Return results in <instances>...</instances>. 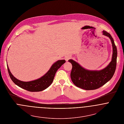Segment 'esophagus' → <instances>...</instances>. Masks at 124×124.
Returning a JSON list of instances; mask_svg holds the SVG:
<instances>
[{
    "label": "esophagus",
    "mask_w": 124,
    "mask_h": 124,
    "mask_svg": "<svg viewBox=\"0 0 124 124\" xmlns=\"http://www.w3.org/2000/svg\"><path fill=\"white\" fill-rule=\"evenodd\" d=\"M70 58H71V57L69 56V55H67V56H66L65 57V61H68L70 59Z\"/></svg>",
    "instance_id": "34e87169"
}]
</instances>
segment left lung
Segmentation results:
<instances>
[{
	"mask_svg": "<svg viewBox=\"0 0 124 124\" xmlns=\"http://www.w3.org/2000/svg\"><path fill=\"white\" fill-rule=\"evenodd\" d=\"M103 34L110 39L113 46L112 61L106 68L101 71H89L83 68L73 60L68 61L72 64L71 81L78 87L86 90L99 88L108 82L115 73L117 54L116 47L110 34L105 31H103Z\"/></svg>",
	"mask_w": 124,
	"mask_h": 124,
	"instance_id": "8db88e82",
	"label": "left lung"
}]
</instances>
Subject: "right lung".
I'll list each match as a JSON object with an SVG mask.
<instances>
[{
  "label": "right lung",
  "instance_id": "1",
  "mask_svg": "<svg viewBox=\"0 0 124 124\" xmlns=\"http://www.w3.org/2000/svg\"><path fill=\"white\" fill-rule=\"evenodd\" d=\"M65 60H59L52 66L49 71L40 78L30 82H23L16 79L11 74L8 66V70L12 81L18 86L30 92H39L47 88L53 83L55 73Z\"/></svg>",
  "mask_w": 124,
  "mask_h": 124
}]
</instances>
